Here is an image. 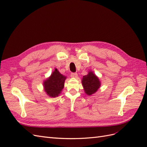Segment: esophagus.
Wrapping results in <instances>:
<instances>
[{
	"instance_id": "esophagus-1",
	"label": "esophagus",
	"mask_w": 147,
	"mask_h": 147,
	"mask_svg": "<svg viewBox=\"0 0 147 147\" xmlns=\"http://www.w3.org/2000/svg\"><path fill=\"white\" fill-rule=\"evenodd\" d=\"M78 77V74L77 73H72L71 74V77L77 78Z\"/></svg>"
}]
</instances>
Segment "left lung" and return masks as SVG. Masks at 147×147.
<instances>
[{"label":"left lung","instance_id":"8db88e82","mask_svg":"<svg viewBox=\"0 0 147 147\" xmlns=\"http://www.w3.org/2000/svg\"><path fill=\"white\" fill-rule=\"evenodd\" d=\"M82 83L84 92L88 96L96 93L101 84L99 77L91 70L89 71L86 75L83 76Z\"/></svg>","mask_w":147,"mask_h":147}]
</instances>
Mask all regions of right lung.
I'll list each match as a JSON object with an SVG mask.
<instances>
[{
	"label": "right lung",
	"mask_w": 147,
	"mask_h": 147,
	"mask_svg": "<svg viewBox=\"0 0 147 147\" xmlns=\"http://www.w3.org/2000/svg\"><path fill=\"white\" fill-rule=\"evenodd\" d=\"M66 77L61 74L57 69L43 82L44 91L51 97H56L61 94L64 86Z\"/></svg>",
	"instance_id": "obj_1"
}]
</instances>
